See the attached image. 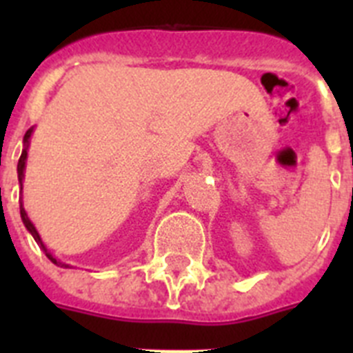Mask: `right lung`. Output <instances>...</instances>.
<instances>
[{
  "mask_svg": "<svg viewBox=\"0 0 353 353\" xmlns=\"http://www.w3.org/2000/svg\"><path fill=\"white\" fill-rule=\"evenodd\" d=\"M30 136H31V129L28 130L26 134H24V145H28V139H30ZM26 148L23 150V154H21V157H19V164H17V173H19V182H21V180H23V171H24V162H26ZM21 217H23V223H24V226L28 228V232L31 233V235H33V239L37 240V242H39L40 245H42L43 248V244H42V240H40V236H39V232H37L35 230V226H33V224H31V221L28 219V215H26V212H24V208H23V203H21ZM43 251H46V248H43ZM46 256L49 258V260L52 261V263H56V265H60V267H68V265H65V263H60V261L56 260L54 256H52V254H49L48 251H46Z\"/></svg>",
  "mask_w": 353,
  "mask_h": 353,
  "instance_id": "obj_1",
  "label": "right lung"
}]
</instances>
